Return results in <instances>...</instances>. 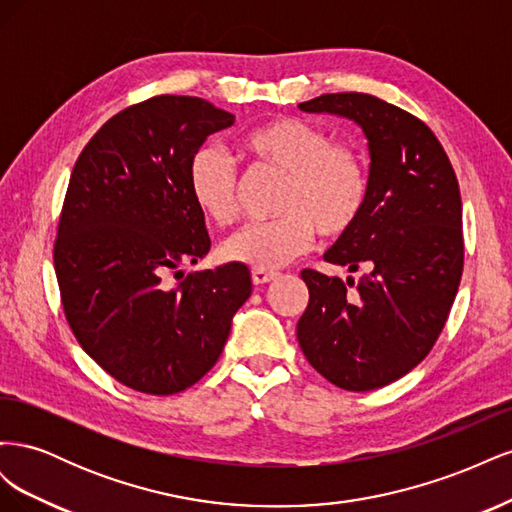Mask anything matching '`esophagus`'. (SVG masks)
<instances>
[{"label":"esophagus","instance_id":"obj_1","mask_svg":"<svg viewBox=\"0 0 512 512\" xmlns=\"http://www.w3.org/2000/svg\"><path fill=\"white\" fill-rule=\"evenodd\" d=\"M277 277L275 271H267V269H252V282L256 286H262V284H269L273 282Z\"/></svg>","mask_w":512,"mask_h":512}]
</instances>
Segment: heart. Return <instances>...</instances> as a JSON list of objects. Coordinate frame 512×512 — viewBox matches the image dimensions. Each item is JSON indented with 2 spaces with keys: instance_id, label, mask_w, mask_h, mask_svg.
Masks as SVG:
<instances>
[{
  "instance_id": "obj_1",
  "label": "heart",
  "mask_w": 512,
  "mask_h": 512,
  "mask_svg": "<svg viewBox=\"0 0 512 512\" xmlns=\"http://www.w3.org/2000/svg\"><path fill=\"white\" fill-rule=\"evenodd\" d=\"M239 151L256 168L284 175L271 222L241 228L222 245V258L254 269H280L305 254L316 230L339 237L359 222L369 196L363 156L337 145L322 128L294 117L260 123L239 138ZM237 168L226 151L200 147L188 166L196 209L218 226L237 218Z\"/></svg>"
}]
</instances>
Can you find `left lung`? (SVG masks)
Listing matches in <instances>:
<instances>
[{
	"label": "left lung",
	"instance_id": "left-lung-1",
	"mask_svg": "<svg viewBox=\"0 0 512 512\" xmlns=\"http://www.w3.org/2000/svg\"><path fill=\"white\" fill-rule=\"evenodd\" d=\"M303 113L354 121L367 138L369 196L324 260L352 277L305 269L309 303L297 339L312 367L346 391L406 376L436 344L463 271L461 194L442 145L421 119L367 94H324Z\"/></svg>",
	"mask_w": 512,
	"mask_h": 512
}]
</instances>
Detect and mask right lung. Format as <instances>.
Here are the masks:
<instances>
[{
    "mask_svg": "<svg viewBox=\"0 0 512 512\" xmlns=\"http://www.w3.org/2000/svg\"><path fill=\"white\" fill-rule=\"evenodd\" d=\"M230 115L194 96H158L108 119L74 164L55 241L66 318L83 350L134 391L173 395L220 359L250 299V269L228 262L170 288L211 239L188 166Z\"/></svg>",
    "mask_w": 512,
    "mask_h": 512,
    "instance_id": "1",
    "label": "right lung"
}]
</instances>
